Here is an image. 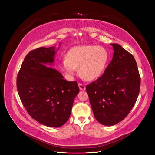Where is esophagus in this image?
Masks as SVG:
<instances>
[{
  "label": "esophagus",
  "mask_w": 155,
  "mask_h": 155,
  "mask_svg": "<svg viewBox=\"0 0 155 155\" xmlns=\"http://www.w3.org/2000/svg\"><path fill=\"white\" fill-rule=\"evenodd\" d=\"M78 85H79V89H80V90H81V91H85V90L86 87H85V85H83V84L79 83Z\"/></svg>",
  "instance_id": "obj_1"
}]
</instances>
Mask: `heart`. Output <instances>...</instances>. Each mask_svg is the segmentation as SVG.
I'll return each instance as SVG.
<instances>
[{"instance_id":"heart-1","label":"heart","mask_w":155,"mask_h":155,"mask_svg":"<svg viewBox=\"0 0 155 155\" xmlns=\"http://www.w3.org/2000/svg\"><path fill=\"white\" fill-rule=\"evenodd\" d=\"M109 60L108 50L101 46L83 45L70 50L67 58L62 60L61 67L70 76L76 74L77 68L87 80H93L104 73Z\"/></svg>"}]
</instances>
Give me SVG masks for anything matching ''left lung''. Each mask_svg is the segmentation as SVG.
Instances as JSON below:
<instances>
[{"label":"left lung","instance_id":"8db88e82","mask_svg":"<svg viewBox=\"0 0 155 155\" xmlns=\"http://www.w3.org/2000/svg\"><path fill=\"white\" fill-rule=\"evenodd\" d=\"M113 58L104 74L86 91L95 118L112 126L122 121L133 109L140 89V77L132 54L120 45L110 44Z\"/></svg>","mask_w":155,"mask_h":155}]
</instances>
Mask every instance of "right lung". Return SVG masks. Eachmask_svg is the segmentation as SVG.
Masks as SVG:
<instances>
[{"mask_svg":"<svg viewBox=\"0 0 155 155\" xmlns=\"http://www.w3.org/2000/svg\"><path fill=\"white\" fill-rule=\"evenodd\" d=\"M55 53V46L31 50L17 78V91L28 113L50 127H59L67 122L79 92L77 81H67L58 70L43 64H52Z\"/></svg>","mask_w":155,"mask_h":155,"instance_id":"1","label":"right lung"}]
</instances>
